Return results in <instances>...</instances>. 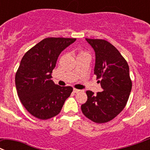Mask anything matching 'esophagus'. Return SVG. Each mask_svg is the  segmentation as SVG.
I'll use <instances>...</instances> for the list:
<instances>
[{
    "instance_id": "esophagus-1",
    "label": "esophagus",
    "mask_w": 150,
    "mask_h": 150,
    "mask_svg": "<svg viewBox=\"0 0 150 150\" xmlns=\"http://www.w3.org/2000/svg\"><path fill=\"white\" fill-rule=\"evenodd\" d=\"M80 91H81L80 90H78V89H75V88L73 90V92L74 93H79Z\"/></svg>"
}]
</instances>
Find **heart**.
Masks as SVG:
<instances>
[{
  "label": "heart",
  "instance_id": "1",
  "mask_svg": "<svg viewBox=\"0 0 150 150\" xmlns=\"http://www.w3.org/2000/svg\"><path fill=\"white\" fill-rule=\"evenodd\" d=\"M82 53H84V52H80V53H79V54H82Z\"/></svg>",
  "mask_w": 150,
  "mask_h": 150
}]
</instances>
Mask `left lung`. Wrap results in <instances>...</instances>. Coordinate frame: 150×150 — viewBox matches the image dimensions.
Wrapping results in <instances>:
<instances>
[{
  "label": "left lung",
  "instance_id": "1",
  "mask_svg": "<svg viewBox=\"0 0 150 150\" xmlns=\"http://www.w3.org/2000/svg\"><path fill=\"white\" fill-rule=\"evenodd\" d=\"M95 51L94 74L102 92L96 95L87 90V101L81 105L83 115L96 123L115 118L125 108L132 83L127 62L118 50L106 40L86 39Z\"/></svg>",
  "mask_w": 150,
  "mask_h": 150
}]
</instances>
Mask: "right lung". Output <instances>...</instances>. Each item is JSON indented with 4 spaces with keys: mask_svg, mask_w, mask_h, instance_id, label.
Here are the masks:
<instances>
[{
    "mask_svg": "<svg viewBox=\"0 0 150 150\" xmlns=\"http://www.w3.org/2000/svg\"><path fill=\"white\" fill-rule=\"evenodd\" d=\"M75 38L48 37L23 56L16 74V87L24 107L33 117L48 120L59 114L72 87H60L52 80V70L62 51Z\"/></svg>",
    "mask_w": 150,
    "mask_h": 150,
    "instance_id": "obj_1",
    "label": "right lung"
}]
</instances>
